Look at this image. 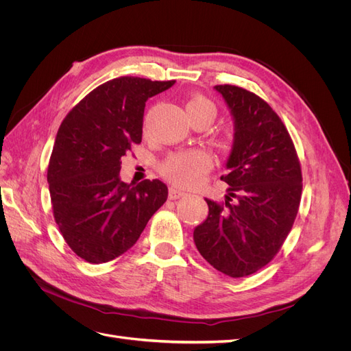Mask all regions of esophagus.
Listing matches in <instances>:
<instances>
[{
  "label": "esophagus",
  "instance_id": "esophagus-1",
  "mask_svg": "<svg viewBox=\"0 0 351 351\" xmlns=\"http://www.w3.org/2000/svg\"><path fill=\"white\" fill-rule=\"evenodd\" d=\"M186 193H184V190H182V189H178L177 186H171L169 187V199L171 200H176V199H180L182 196H184Z\"/></svg>",
  "mask_w": 351,
  "mask_h": 351
}]
</instances>
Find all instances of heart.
<instances>
[{
  "mask_svg": "<svg viewBox=\"0 0 351 351\" xmlns=\"http://www.w3.org/2000/svg\"><path fill=\"white\" fill-rule=\"evenodd\" d=\"M199 112H208L214 117L215 108L210 101L195 95L186 102V114L189 120ZM212 167L210 156L204 151H189L169 156L162 164V174L178 186H195Z\"/></svg>",
  "mask_w": 351,
  "mask_h": 351,
  "instance_id": "1",
  "label": "heart"
}]
</instances>
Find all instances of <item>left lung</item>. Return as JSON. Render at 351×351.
Masks as SVG:
<instances>
[{
  "label": "left lung",
  "mask_w": 351,
  "mask_h": 351,
  "mask_svg": "<svg viewBox=\"0 0 351 351\" xmlns=\"http://www.w3.org/2000/svg\"><path fill=\"white\" fill-rule=\"evenodd\" d=\"M222 95L234 136L221 180L230 187L226 204L205 199L209 212L193 231L199 253L232 278L269 263L289 236L302 197V169L291 137L269 105L231 84Z\"/></svg>",
  "instance_id": "left-lung-1"
}]
</instances>
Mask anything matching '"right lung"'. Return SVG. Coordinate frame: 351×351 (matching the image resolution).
Masks as SVG:
<instances>
[{"label":"right lung","instance_id":"add662e5","mask_svg":"<svg viewBox=\"0 0 351 351\" xmlns=\"http://www.w3.org/2000/svg\"><path fill=\"white\" fill-rule=\"evenodd\" d=\"M174 83L132 76L105 82L60 125L47 176L52 210L70 249L89 263L133 247L168 197L161 180L125 184L120 169L123 156L142 142L146 101Z\"/></svg>","mask_w":351,"mask_h":351}]
</instances>
